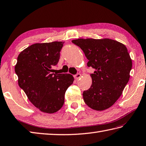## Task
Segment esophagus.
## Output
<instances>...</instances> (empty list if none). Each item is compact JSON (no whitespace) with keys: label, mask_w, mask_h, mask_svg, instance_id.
Returning <instances> with one entry per match:
<instances>
[{"label":"esophagus","mask_w":146,"mask_h":146,"mask_svg":"<svg viewBox=\"0 0 146 146\" xmlns=\"http://www.w3.org/2000/svg\"><path fill=\"white\" fill-rule=\"evenodd\" d=\"M81 76H82V75L80 73H78V74H76V75L74 76V78H75L76 80H78V79H79L81 77Z\"/></svg>","instance_id":"esophagus-1"}]
</instances>
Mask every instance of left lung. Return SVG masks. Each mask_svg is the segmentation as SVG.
I'll use <instances>...</instances> for the list:
<instances>
[{
	"label": "left lung",
	"mask_w": 146,
	"mask_h": 146,
	"mask_svg": "<svg viewBox=\"0 0 146 146\" xmlns=\"http://www.w3.org/2000/svg\"><path fill=\"white\" fill-rule=\"evenodd\" d=\"M72 43L83 50L94 68L92 85L83 92L84 102L91 108L102 111L114 104L129 79L132 60L126 46L111 39H78Z\"/></svg>",
	"instance_id": "8db88e82"
}]
</instances>
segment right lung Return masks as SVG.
<instances>
[{
    "label": "right lung",
    "instance_id": "add662e5",
    "mask_svg": "<svg viewBox=\"0 0 146 146\" xmlns=\"http://www.w3.org/2000/svg\"><path fill=\"white\" fill-rule=\"evenodd\" d=\"M64 42L35 43L20 53L15 65L18 85L29 101L48 113L57 112L64 105L66 90L73 84V75L52 73Z\"/></svg>",
    "mask_w": 146,
    "mask_h": 146
}]
</instances>
